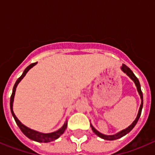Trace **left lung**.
<instances>
[{
  "label": "left lung",
  "mask_w": 155,
  "mask_h": 155,
  "mask_svg": "<svg viewBox=\"0 0 155 155\" xmlns=\"http://www.w3.org/2000/svg\"><path fill=\"white\" fill-rule=\"evenodd\" d=\"M121 70L124 73H125L126 74H127V76H128L129 78H130L134 82V84H135V85H136L137 87V89L138 93H139L140 94V99H141V103H140V109H139V111H138L137 116L135 120L132 123V124L129 126L127 128L124 129V130H123L118 132L117 134H113V135H105V134H102V133H100L99 131L97 130L96 129L94 128V127L91 124V130H92L93 132L96 134L98 137H99L102 138V139L104 140H114L120 139V138L123 137L125 136V135H127V134H129V133L133 129H134V127L136 126L138 120H139L140 118V114H141L142 108H143V93H142L141 91V88H140V84L139 80H138L137 78L134 75V74L133 73V71H131L128 67H127L125 64H123V65H122Z\"/></svg>",
  "instance_id": "obj_1"
}]
</instances>
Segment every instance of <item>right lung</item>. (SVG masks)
<instances>
[{"label":"right lung","mask_w":155,"mask_h":155,"mask_svg":"<svg viewBox=\"0 0 155 155\" xmlns=\"http://www.w3.org/2000/svg\"><path fill=\"white\" fill-rule=\"evenodd\" d=\"M36 64L37 62L33 63V64H31L29 66H28V67L25 69V71H23L21 76L20 77L17 81H16L15 84V85H14L13 87V91H12V96H11L10 108H11L12 114V116H13L15 120L16 124H17V125L18 126V127L21 130V132H22L23 134L27 137L32 140H34V141L41 142V143H48V142L53 141V140L58 139V138L60 137L63 134H64L65 130L67 129V127H68V120H66L64 124L63 125V127H61V128L59 129L58 130L54 131V132H52V133H49V134H44V133H41V132H39V131H35L34 130H31V129L27 127L26 126H25L23 124H21V122H20V120L17 118V116L15 115L13 111V102H14V98H15V94L16 87H17L18 84H19V82L21 81L23 79V78L26 75L27 72H28L31 68H33L34 66L36 65Z\"/></svg>","instance_id":"1"}]
</instances>
